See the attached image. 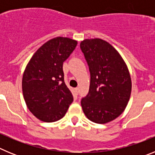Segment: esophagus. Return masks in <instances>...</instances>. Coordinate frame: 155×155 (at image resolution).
<instances>
[{
    "mask_svg": "<svg viewBox=\"0 0 155 155\" xmlns=\"http://www.w3.org/2000/svg\"><path fill=\"white\" fill-rule=\"evenodd\" d=\"M74 91H75V93H76L77 94H78V91H79L78 87H76V88H75V89H74Z\"/></svg>",
    "mask_w": 155,
    "mask_h": 155,
    "instance_id": "1",
    "label": "esophagus"
}]
</instances>
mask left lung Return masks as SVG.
Wrapping results in <instances>:
<instances>
[{"instance_id": "left-lung-1", "label": "left lung", "mask_w": 155, "mask_h": 155, "mask_svg": "<svg viewBox=\"0 0 155 155\" xmlns=\"http://www.w3.org/2000/svg\"><path fill=\"white\" fill-rule=\"evenodd\" d=\"M89 68L88 93L81 101L87 118L106 124L117 118L127 107L131 94V78L125 62L109 42L85 39L80 44Z\"/></svg>"}]
</instances>
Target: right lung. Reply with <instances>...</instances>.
<instances>
[{"mask_svg":"<svg viewBox=\"0 0 155 155\" xmlns=\"http://www.w3.org/2000/svg\"><path fill=\"white\" fill-rule=\"evenodd\" d=\"M78 42L69 38L50 39L37 50L25 70L22 92L28 109L39 120H61L74 98L64 82L63 64Z\"/></svg>","mask_w":155,"mask_h":155,"instance_id":"1","label":"right lung"}]
</instances>
